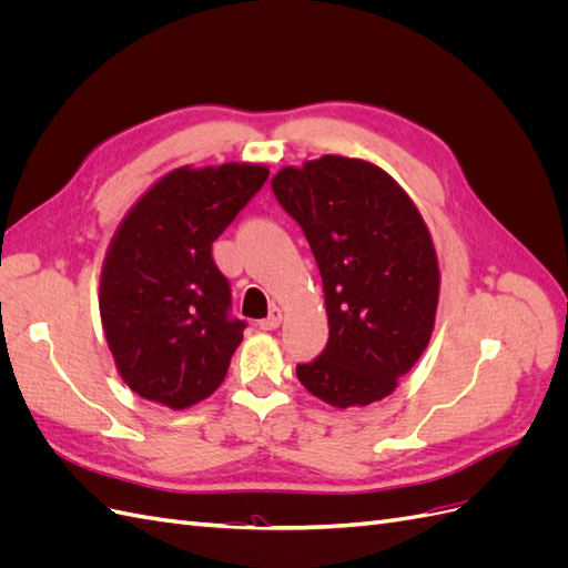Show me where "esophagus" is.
Here are the masks:
<instances>
[{
	"label": "esophagus",
	"mask_w": 568,
	"mask_h": 568,
	"mask_svg": "<svg viewBox=\"0 0 568 568\" xmlns=\"http://www.w3.org/2000/svg\"><path fill=\"white\" fill-rule=\"evenodd\" d=\"M282 320H284V313H282V307H277V305H272V311H270V315L265 317V320H261L257 322V326H261L263 332H272V329H277V326L282 324Z\"/></svg>",
	"instance_id": "esophagus-1"
}]
</instances>
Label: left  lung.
Here are the masks:
<instances>
[{
    "mask_svg": "<svg viewBox=\"0 0 568 568\" xmlns=\"http://www.w3.org/2000/svg\"><path fill=\"white\" fill-rule=\"evenodd\" d=\"M317 261L329 341L298 382L346 409L386 398L434 334L440 270L422 213L386 170L326 153L272 178Z\"/></svg>",
    "mask_w": 568,
    "mask_h": 568,
    "instance_id": "obj_1",
    "label": "left lung"
}]
</instances>
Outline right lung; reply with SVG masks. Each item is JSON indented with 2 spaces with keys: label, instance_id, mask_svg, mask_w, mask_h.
Listing matches in <instances>:
<instances>
[{
  "label": "right lung",
  "instance_id": "right-lung-1",
  "mask_svg": "<svg viewBox=\"0 0 568 568\" xmlns=\"http://www.w3.org/2000/svg\"><path fill=\"white\" fill-rule=\"evenodd\" d=\"M261 163L182 165L120 220L99 282L115 369L140 398L186 409L225 382L246 322L232 320L213 242L265 184Z\"/></svg>",
  "mask_w": 568,
  "mask_h": 568
}]
</instances>
